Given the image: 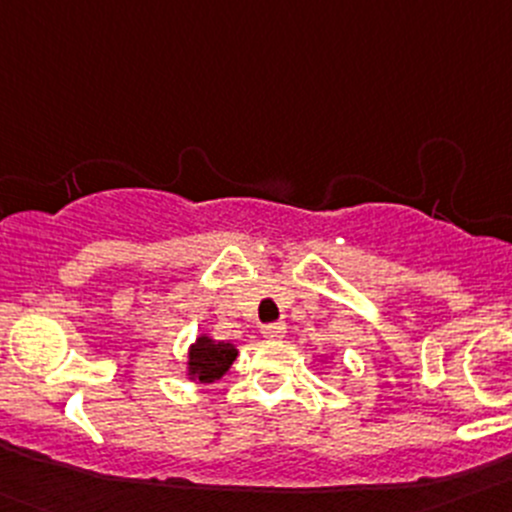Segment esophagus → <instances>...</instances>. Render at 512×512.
Segmentation results:
<instances>
[{"instance_id":"obj_1","label":"esophagus","mask_w":512,"mask_h":512,"mask_svg":"<svg viewBox=\"0 0 512 512\" xmlns=\"http://www.w3.org/2000/svg\"><path fill=\"white\" fill-rule=\"evenodd\" d=\"M260 332L265 339H282L287 334V327L285 322H272V324H262Z\"/></svg>"}]
</instances>
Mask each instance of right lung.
<instances>
[{
  "label": "right lung",
  "instance_id": "right-lung-1",
  "mask_svg": "<svg viewBox=\"0 0 512 512\" xmlns=\"http://www.w3.org/2000/svg\"><path fill=\"white\" fill-rule=\"evenodd\" d=\"M237 359V347L230 342H215V339L200 334L188 352V376L198 384H213L223 379V374Z\"/></svg>",
  "mask_w": 512,
  "mask_h": 512
}]
</instances>
